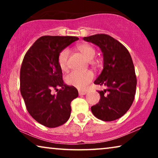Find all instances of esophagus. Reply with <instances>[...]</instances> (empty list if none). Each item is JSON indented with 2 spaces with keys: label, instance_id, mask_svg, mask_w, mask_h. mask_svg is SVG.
<instances>
[{
  "label": "esophagus",
  "instance_id": "1",
  "mask_svg": "<svg viewBox=\"0 0 158 158\" xmlns=\"http://www.w3.org/2000/svg\"><path fill=\"white\" fill-rule=\"evenodd\" d=\"M78 94L80 96H83V95H85L86 94H87V92L85 91V90H79Z\"/></svg>",
  "mask_w": 158,
  "mask_h": 158
}]
</instances>
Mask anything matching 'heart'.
Listing matches in <instances>:
<instances>
[{
    "mask_svg": "<svg viewBox=\"0 0 158 158\" xmlns=\"http://www.w3.org/2000/svg\"><path fill=\"white\" fill-rule=\"evenodd\" d=\"M78 51L88 61H92L96 55V51L90 45L88 44H81L77 47ZM68 49H64L58 55L57 62L62 70H66L68 68V60L69 57ZM94 78V73L91 71L78 72L72 71L65 77V81L69 85L74 86L78 89L83 90L87 87Z\"/></svg>",
    "mask_w": 158,
    "mask_h": 158,
    "instance_id": "1",
    "label": "heart"
}]
</instances>
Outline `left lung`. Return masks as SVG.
Masks as SVG:
<instances>
[{
    "mask_svg": "<svg viewBox=\"0 0 158 158\" xmlns=\"http://www.w3.org/2000/svg\"><path fill=\"white\" fill-rule=\"evenodd\" d=\"M83 40L97 45L103 57V69L94 83L106 88L98 91L101 98L91 106L92 113L105 122L118 119L131 107L136 93L137 77L130 54L124 45L107 34H95Z\"/></svg>",
    "mask_w": 158,
    "mask_h": 158,
    "instance_id": "1",
    "label": "left lung"
}]
</instances>
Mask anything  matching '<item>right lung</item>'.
<instances>
[{
  "label": "right lung",
  "instance_id": "1",
  "mask_svg": "<svg viewBox=\"0 0 158 158\" xmlns=\"http://www.w3.org/2000/svg\"><path fill=\"white\" fill-rule=\"evenodd\" d=\"M75 36H43L30 47L20 71V90L30 115L49 128L69 119L70 103L78 96L73 86L64 83L57 62L62 49L78 40ZM53 90L57 91L53 94Z\"/></svg>",
  "mask_w": 158,
  "mask_h": 158
}]
</instances>
